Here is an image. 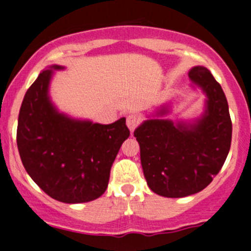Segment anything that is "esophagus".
<instances>
[{"mask_svg":"<svg viewBox=\"0 0 251 251\" xmlns=\"http://www.w3.org/2000/svg\"><path fill=\"white\" fill-rule=\"evenodd\" d=\"M141 123V119L140 116L135 115V114H131V115L127 116L126 119V124H127V127L130 128V131H133Z\"/></svg>","mask_w":251,"mask_h":251,"instance_id":"1","label":"esophagus"}]
</instances>
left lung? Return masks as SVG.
I'll use <instances>...</instances> for the list:
<instances>
[{
    "label": "left lung",
    "mask_w": 251,
    "mask_h": 251,
    "mask_svg": "<svg viewBox=\"0 0 251 251\" xmlns=\"http://www.w3.org/2000/svg\"><path fill=\"white\" fill-rule=\"evenodd\" d=\"M207 97L195 123L150 119L135 130L147 185L164 198H185L203 190L220 173L232 142V120L222 87L206 67L189 71ZM167 108L158 111L162 116Z\"/></svg>",
    "instance_id": "obj_1"
}]
</instances>
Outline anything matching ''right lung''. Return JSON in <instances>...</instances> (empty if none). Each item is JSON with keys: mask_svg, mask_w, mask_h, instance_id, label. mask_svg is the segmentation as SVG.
Returning <instances> with one entry per match:
<instances>
[{"mask_svg": "<svg viewBox=\"0 0 251 251\" xmlns=\"http://www.w3.org/2000/svg\"><path fill=\"white\" fill-rule=\"evenodd\" d=\"M52 70L64 67L44 70L24 96L17 127L19 155L29 176L50 198L88 202L105 193L111 165L130 130L125 118L101 125L58 113L49 97Z\"/></svg>", "mask_w": 251, "mask_h": 251, "instance_id": "add662e5", "label": "right lung"}]
</instances>
